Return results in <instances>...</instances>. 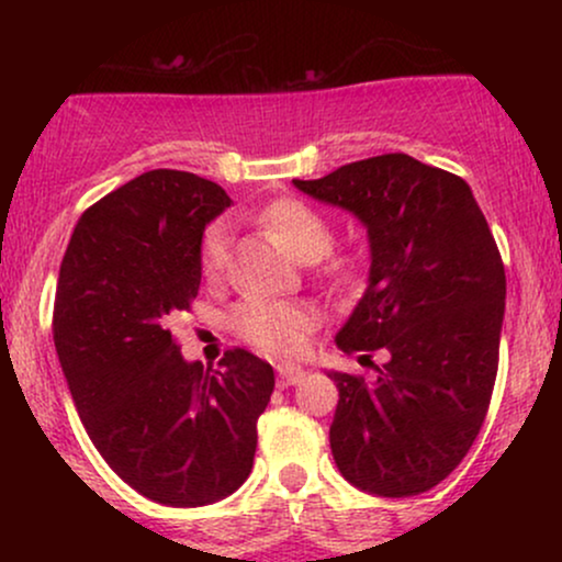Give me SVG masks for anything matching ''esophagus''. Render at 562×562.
<instances>
[{"label": "esophagus", "instance_id": "esophagus-1", "mask_svg": "<svg viewBox=\"0 0 562 562\" xmlns=\"http://www.w3.org/2000/svg\"><path fill=\"white\" fill-rule=\"evenodd\" d=\"M303 375H306V370H301V367L282 364V367H277V385H280V389H288V385L301 383Z\"/></svg>", "mask_w": 562, "mask_h": 562}]
</instances>
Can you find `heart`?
<instances>
[{
    "instance_id": "obj_1",
    "label": "heart",
    "mask_w": 562,
    "mask_h": 562,
    "mask_svg": "<svg viewBox=\"0 0 562 562\" xmlns=\"http://www.w3.org/2000/svg\"><path fill=\"white\" fill-rule=\"evenodd\" d=\"M261 224L272 235L282 240V245L299 261H317L330 254L335 243V229L322 211L303 200L285 198L267 205L261 211ZM232 250V227L227 222H214L205 229L203 243H200V269L209 280L224 274L229 263ZM232 330H235L245 344L256 346L272 357H295L306 346L308 333L314 327V314L299 303L248 299L235 306L229 317Z\"/></svg>"
}]
</instances>
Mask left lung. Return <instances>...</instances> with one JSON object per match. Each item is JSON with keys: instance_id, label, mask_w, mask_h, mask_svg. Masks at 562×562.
I'll return each instance as SVG.
<instances>
[{"instance_id": "1", "label": "left lung", "mask_w": 562, "mask_h": 562, "mask_svg": "<svg viewBox=\"0 0 562 562\" xmlns=\"http://www.w3.org/2000/svg\"><path fill=\"white\" fill-rule=\"evenodd\" d=\"M293 184L367 227L370 285L335 344L389 353L372 383L330 372L335 465L378 496L428 492L473 447L499 367L507 282L486 216L465 179L404 153Z\"/></svg>"}]
</instances>
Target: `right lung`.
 <instances>
[{"label": "right lung", "instance_id": "1", "mask_svg": "<svg viewBox=\"0 0 562 562\" xmlns=\"http://www.w3.org/2000/svg\"><path fill=\"white\" fill-rule=\"evenodd\" d=\"M229 203L198 173L147 171L83 211L60 263L53 333L70 396L102 460L158 505L237 492L274 391L272 364L245 348L203 370L169 330L198 295L205 224Z\"/></svg>", "mask_w": 562, "mask_h": 562}]
</instances>
